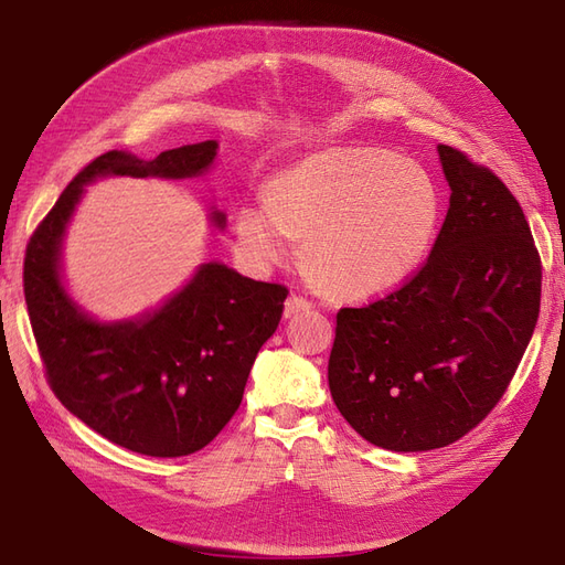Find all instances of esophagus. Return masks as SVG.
<instances>
[{"instance_id": "1", "label": "esophagus", "mask_w": 565, "mask_h": 565, "mask_svg": "<svg viewBox=\"0 0 565 565\" xmlns=\"http://www.w3.org/2000/svg\"><path fill=\"white\" fill-rule=\"evenodd\" d=\"M313 303L309 299H303L299 295H289L287 301H285V318H292L297 313H303V311H311Z\"/></svg>"}]
</instances>
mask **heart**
Listing matches in <instances>:
<instances>
[{"instance_id": "obj_1", "label": "heart", "mask_w": 565, "mask_h": 565, "mask_svg": "<svg viewBox=\"0 0 565 565\" xmlns=\"http://www.w3.org/2000/svg\"><path fill=\"white\" fill-rule=\"evenodd\" d=\"M438 216V188L419 164L380 148L337 146L273 177L266 207L235 214V237L256 268L280 264L292 237L324 297L363 301L413 278Z\"/></svg>"}]
</instances>
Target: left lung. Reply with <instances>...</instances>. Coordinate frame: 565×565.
Listing matches in <instances>:
<instances>
[{
    "instance_id": "1",
    "label": "left lung",
    "mask_w": 565,
    "mask_h": 565,
    "mask_svg": "<svg viewBox=\"0 0 565 565\" xmlns=\"http://www.w3.org/2000/svg\"><path fill=\"white\" fill-rule=\"evenodd\" d=\"M450 207L417 276L341 309L328 380L367 443L450 446L498 405L533 337L542 268L521 204L490 169L438 146Z\"/></svg>"
}]
</instances>
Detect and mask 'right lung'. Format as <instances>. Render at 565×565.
<instances>
[{"label":"right lung","mask_w":565,"mask_h":565,"mask_svg":"<svg viewBox=\"0 0 565 565\" xmlns=\"http://www.w3.org/2000/svg\"><path fill=\"white\" fill-rule=\"evenodd\" d=\"M216 150V141H202L156 160L104 152L61 193L25 252V303L51 388L89 429L148 457L198 452L231 422L256 353L278 330L287 289L207 262L156 309L98 320L67 292L63 243L87 185L110 177L198 179ZM210 221L226 228L214 204Z\"/></svg>","instance_id":"add662e5"}]
</instances>
